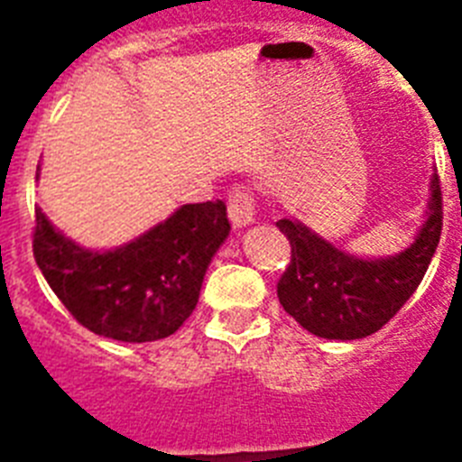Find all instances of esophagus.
<instances>
[{"mask_svg": "<svg viewBox=\"0 0 462 462\" xmlns=\"http://www.w3.org/2000/svg\"><path fill=\"white\" fill-rule=\"evenodd\" d=\"M254 199L245 187L232 189L227 196V216L235 227H249L254 223Z\"/></svg>", "mask_w": 462, "mask_h": 462, "instance_id": "obj_1", "label": "esophagus"}]
</instances>
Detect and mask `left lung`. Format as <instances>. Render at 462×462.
<instances>
[{
  "label": "left lung",
  "instance_id": "left-lung-1",
  "mask_svg": "<svg viewBox=\"0 0 462 462\" xmlns=\"http://www.w3.org/2000/svg\"><path fill=\"white\" fill-rule=\"evenodd\" d=\"M275 225L292 246V261L278 282L282 309L314 336L359 340L398 314L430 268L441 237L437 170L430 180L422 225L393 256H355L297 217H282Z\"/></svg>",
  "mask_w": 462,
  "mask_h": 462
}]
</instances>
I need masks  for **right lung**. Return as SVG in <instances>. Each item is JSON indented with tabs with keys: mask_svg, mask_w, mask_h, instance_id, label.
<instances>
[{
	"mask_svg": "<svg viewBox=\"0 0 462 462\" xmlns=\"http://www.w3.org/2000/svg\"><path fill=\"white\" fill-rule=\"evenodd\" d=\"M227 235L223 201L187 203L126 245L88 249L54 227L38 206L32 254L81 326L122 343H151L172 336L191 316Z\"/></svg>",
	"mask_w": 462,
	"mask_h": 462,
	"instance_id": "right-lung-1",
	"label": "right lung"
}]
</instances>
